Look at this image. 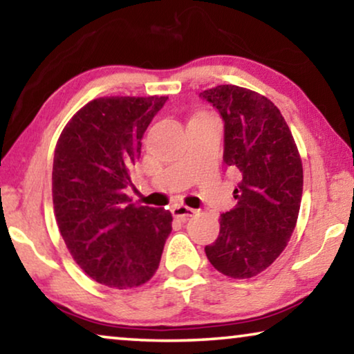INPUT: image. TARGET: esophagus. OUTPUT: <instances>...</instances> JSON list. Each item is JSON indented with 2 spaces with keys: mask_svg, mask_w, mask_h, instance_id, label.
<instances>
[{
  "mask_svg": "<svg viewBox=\"0 0 354 354\" xmlns=\"http://www.w3.org/2000/svg\"><path fill=\"white\" fill-rule=\"evenodd\" d=\"M172 214H174V217H180V219H188V217L195 216L196 211L192 209V207H188V206L178 205V206H174L172 207Z\"/></svg>",
  "mask_w": 354,
  "mask_h": 354,
  "instance_id": "34e87169",
  "label": "esophagus"
}]
</instances>
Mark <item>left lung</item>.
I'll use <instances>...</instances> for the list:
<instances>
[{"label":"left lung","instance_id":"obj_1","mask_svg":"<svg viewBox=\"0 0 354 354\" xmlns=\"http://www.w3.org/2000/svg\"><path fill=\"white\" fill-rule=\"evenodd\" d=\"M200 96L224 119V161L241 172L236 205L221 214L219 236L206 256L227 277H254L279 258L297 225L301 158L283 115L266 96L236 85Z\"/></svg>","mask_w":354,"mask_h":354}]
</instances>
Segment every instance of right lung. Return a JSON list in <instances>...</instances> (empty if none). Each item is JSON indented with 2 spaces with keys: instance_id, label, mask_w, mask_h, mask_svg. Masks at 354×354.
I'll return each instance as SVG.
<instances>
[{
  "instance_id": "obj_1",
  "label": "right lung",
  "mask_w": 354,
  "mask_h": 354,
  "mask_svg": "<svg viewBox=\"0 0 354 354\" xmlns=\"http://www.w3.org/2000/svg\"><path fill=\"white\" fill-rule=\"evenodd\" d=\"M167 96H103L66 124L53 161V206L72 258L106 287L127 290L156 272L172 214L125 193L142 138Z\"/></svg>"
}]
</instances>
